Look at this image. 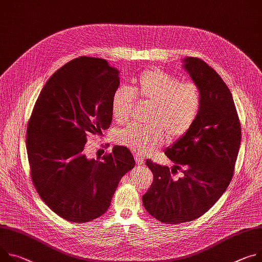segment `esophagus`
<instances>
[{
    "label": "esophagus",
    "instance_id": "esophagus-1",
    "mask_svg": "<svg viewBox=\"0 0 262 262\" xmlns=\"http://www.w3.org/2000/svg\"><path fill=\"white\" fill-rule=\"evenodd\" d=\"M135 160H136V162H137V164L138 165H144V159L142 158V156H140V155H136L135 156Z\"/></svg>",
    "mask_w": 262,
    "mask_h": 262
}]
</instances>
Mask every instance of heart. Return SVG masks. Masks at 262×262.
I'll return each mask as SVG.
<instances>
[{"label":"heart","instance_id":"heart-1","mask_svg":"<svg viewBox=\"0 0 262 262\" xmlns=\"http://www.w3.org/2000/svg\"><path fill=\"white\" fill-rule=\"evenodd\" d=\"M134 98L154 104L149 125L130 124L117 134V142L137 152L149 154L166 138H179L192 127L202 105V94L193 81L158 69L147 70L133 80L130 91L124 86L115 90L111 107L114 120L126 123L132 116Z\"/></svg>","mask_w":262,"mask_h":262}]
</instances>
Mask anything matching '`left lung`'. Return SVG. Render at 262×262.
Returning <instances> with one entry per match:
<instances>
[{
  "label": "left lung",
  "instance_id": "1",
  "mask_svg": "<svg viewBox=\"0 0 262 262\" xmlns=\"http://www.w3.org/2000/svg\"><path fill=\"white\" fill-rule=\"evenodd\" d=\"M184 69L202 94L192 127L165 150L174 168H184L173 181L167 166L146 160L154 174L144 208L164 224L191 222L205 214L228 188L239 151L242 128L232 94L221 76L204 60L183 59Z\"/></svg>",
  "mask_w": 262,
  "mask_h": 262
}]
</instances>
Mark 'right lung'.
Instances as JSON below:
<instances>
[{
    "mask_svg": "<svg viewBox=\"0 0 262 262\" xmlns=\"http://www.w3.org/2000/svg\"><path fill=\"white\" fill-rule=\"evenodd\" d=\"M120 84L119 71L105 59L81 56L49 78L27 125L26 147L37 193L58 216L86 223L104 214L122 177L134 168L128 148L85 155L90 135L112 123L111 101Z\"/></svg>",
    "mask_w": 262,
    "mask_h": 262,
    "instance_id": "right-lung-1",
    "label": "right lung"
}]
</instances>
